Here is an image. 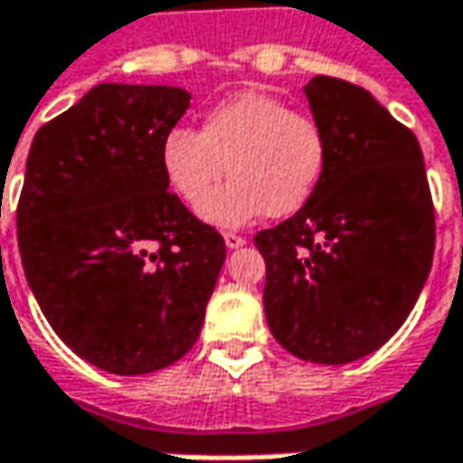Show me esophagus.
<instances>
[{
	"mask_svg": "<svg viewBox=\"0 0 463 463\" xmlns=\"http://www.w3.org/2000/svg\"><path fill=\"white\" fill-rule=\"evenodd\" d=\"M223 241H226L229 250H237L241 244H247V240H244L241 234H234V232H226V234H223Z\"/></svg>",
	"mask_w": 463,
	"mask_h": 463,
	"instance_id": "obj_1",
	"label": "esophagus"
}]
</instances>
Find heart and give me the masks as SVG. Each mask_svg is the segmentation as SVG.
<instances>
[{"label":"heart","mask_w":463,"mask_h":463,"mask_svg":"<svg viewBox=\"0 0 463 463\" xmlns=\"http://www.w3.org/2000/svg\"><path fill=\"white\" fill-rule=\"evenodd\" d=\"M159 156L169 187L193 208L204 203L205 222L244 226L262 213H296L309 201L325 169L327 138L314 116L247 90L213 105L201 131L172 128ZM226 171L232 180L214 191Z\"/></svg>","instance_id":"1"}]
</instances>
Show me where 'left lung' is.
Here are the masks:
<instances>
[{
	"instance_id": "left-lung-1",
	"label": "left lung",
	"mask_w": 463,
	"mask_h": 463,
	"mask_svg": "<svg viewBox=\"0 0 463 463\" xmlns=\"http://www.w3.org/2000/svg\"><path fill=\"white\" fill-rule=\"evenodd\" d=\"M327 159L291 219L258 232L265 317L280 345L340 365L382 347L404 325L436 250V211L415 134L364 87L307 84Z\"/></svg>"
}]
</instances>
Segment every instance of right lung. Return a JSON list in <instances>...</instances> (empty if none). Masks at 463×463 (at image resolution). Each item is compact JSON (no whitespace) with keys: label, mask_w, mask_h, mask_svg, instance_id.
<instances>
[{"label":"right lung","mask_w":463,"mask_h":463,"mask_svg":"<svg viewBox=\"0 0 463 463\" xmlns=\"http://www.w3.org/2000/svg\"><path fill=\"white\" fill-rule=\"evenodd\" d=\"M180 87L98 84L33 138L17 244L48 325L118 376L180 361L203 327L223 237L167 190Z\"/></svg>","instance_id":"right-lung-1"}]
</instances>
